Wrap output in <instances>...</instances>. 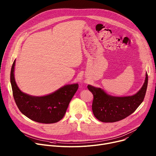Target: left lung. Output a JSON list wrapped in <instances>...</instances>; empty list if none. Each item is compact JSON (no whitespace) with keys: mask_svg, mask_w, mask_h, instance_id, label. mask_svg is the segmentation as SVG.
<instances>
[{"mask_svg":"<svg viewBox=\"0 0 156 156\" xmlns=\"http://www.w3.org/2000/svg\"><path fill=\"white\" fill-rule=\"evenodd\" d=\"M148 82L146 74L144 83L141 90L129 96L116 97L107 94L100 87L87 85L93 94L92 110L94 117L102 122L112 123L123 120L133 114L144 99Z\"/></svg>","mask_w":156,"mask_h":156,"instance_id":"obj_1","label":"left lung"}]
</instances>
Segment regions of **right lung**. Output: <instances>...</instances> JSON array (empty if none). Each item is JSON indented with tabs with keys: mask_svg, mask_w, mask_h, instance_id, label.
Wrapping results in <instances>:
<instances>
[{
	"mask_svg": "<svg viewBox=\"0 0 156 156\" xmlns=\"http://www.w3.org/2000/svg\"><path fill=\"white\" fill-rule=\"evenodd\" d=\"M15 60L10 72V83L15 103L20 112L30 119L41 123H54L65 115L78 84L65 85L44 96H33L20 91L14 77Z\"/></svg>",
	"mask_w": 156,
	"mask_h": 156,
	"instance_id": "right-lung-1",
	"label": "right lung"
}]
</instances>
